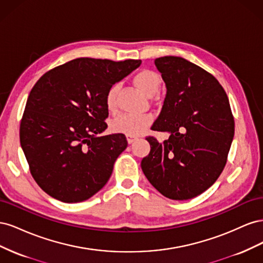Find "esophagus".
Instances as JSON below:
<instances>
[{"mask_svg": "<svg viewBox=\"0 0 263 263\" xmlns=\"http://www.w3.org/2000/svg\"><path fill=\"white\" fill-rule=\"evenodd\" d=\"M126 138H127V141H128V144H133L134 141H136L138 139L137 136H132V135H127Z\"/></svg>", "mask_w": 263, "mask_h": 263, "instance_id": "obj_1", "label": "esophagus"}]
</instances>
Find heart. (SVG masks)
Listing matches in <instances>:
<instances>
[{
    "mask_svg": "<svg viewBox=\"0 0 263 263\" xmlns=\"http://www.w3.org/2000/svg\"><path fill=\"white\" fill-rule=\"evenodd\" d=\"M161 77L157 72L149 69H144L139 71L134 77V84L138 89L146 94L147 97L155 95L161 85ZM118 91V85L113 84L107 90L105 94V105L110 112L116 109V95ZM154 116L151 114L142 115H133V114H123L115 118L110 124V129L114 133L132 135V136H138L147 130L148 127L153 124Z\"/></svg>",
    "mask_w": 263,
    "mask_h": 263,
    "instance_id": "b5f03b06",
    "label": "heart"
}]
</instances>
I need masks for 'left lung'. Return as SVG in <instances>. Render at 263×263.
<instances>
[{"instance_id":"1","label":"left lung","mask_w":263,"mask_h":263,"mask_svg":"<svg viewBox=\"0 0 263 263\" xmlns=\"http://www.w3.org/2000/svg\"><path fill=\"white\" fill-rule=\"evenodd\" d=\"M155 65L166 94L151 129L168 133L169 139L146 138L150 153L141 169L165 197L190 200L211 187L224 170L234 116L225 90L208 71L174 55L157 58Z\"/></svg>"}]
</instances>
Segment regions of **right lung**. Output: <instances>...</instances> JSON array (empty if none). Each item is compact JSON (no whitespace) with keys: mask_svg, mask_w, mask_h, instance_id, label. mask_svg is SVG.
<instances>
[{"mask_svg":"<svg viewBox=\"0 0 263 263\" xmlns=\"http://www.w3.org/2000/svg\"><path fill=\"white\" fill-rule=\"evenodd\" d=\"M140 60L78 58L46 72L31 89L20 127L31 176L45 192L65 203L82 202L106 184L127 147L107 128V90Z\"/></svg>","mask_w":263,"mask_h":263,"instance_id":"obj_1","label":"right lung"}]
</instances>
